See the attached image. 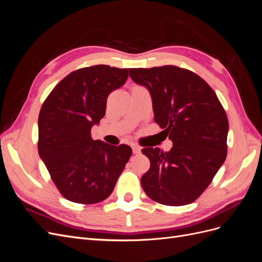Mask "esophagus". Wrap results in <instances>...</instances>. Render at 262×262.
Masks as SVG:
<instances>
[{
    "label": "esophagus",
    "mask_w": 262,
    "mask_h": 262,
    "mask_svg": "<svg viewBox=\"0 0 262 262\" xmlns=\"http://www.w3.org/2000/svg\"><path fill=\"white\" fill-rule=\"evenodd\" d=\"M132 150L134 154H140L141 153V147L138 145H132Z\"/></svg>",
    "instance_id": "obj_1"
}]
</instances>
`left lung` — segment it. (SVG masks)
<instances>
[{
    "label": "left lung",
    "mask_w": 262,
    "mask_h": 262,
    "mask_svg": "<svg viewBox=\"0 0 262 262\" xmlns=\"http://www.w3.org/2000/svg\"><path fill=\"white\" fill-rule=\"evenodd\" d=\"M149 91L155 122L172 141L169 152L144 147L149 169L141 178L150 199L179 207L195 201L209 187L227 154L228 120L216 94L187 69L164 66L129 69Z\"/></svg>",
    "instance_id": "left-lung-1"
}]
</instances>
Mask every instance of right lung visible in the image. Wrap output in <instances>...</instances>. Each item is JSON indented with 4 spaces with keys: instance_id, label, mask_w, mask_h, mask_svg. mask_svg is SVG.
Instances as JSON below:
<instances>
[{
    "instance_id": "add662e5",
    "label": "right lung",
    "mask_w": 262,
    "mask_h": 262,
    "mask_svg": "<svg viewBox=\"0 0 262 262\" xmlns=\"http://www.w3.org/2000/svg\"><path fill=\"white\" fill-rule=\"evenodd\" d=\"M128 69H78L57 84L38 117V153L60 193L94 204L112 194L132 154L129 145L94 141L91 130L105 116L109 94L128 78Z\"/></svg>"
}]
</instances>
